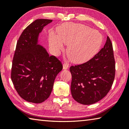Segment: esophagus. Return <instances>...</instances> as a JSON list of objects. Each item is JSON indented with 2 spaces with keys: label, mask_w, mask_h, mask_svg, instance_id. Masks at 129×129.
I'll return each instance as SVG.
<instances>
[{
  "label": "esophagus",
  "mask_w": 129,
  "mask_h": 129,
  "mask_svg": "<svg viewBox=\"0 0 129 129\" xmlns=\"http://www.w3.org/2000/svg\"><path fill=\"white\" fill-rule=\"evenodd\" d=\"M69 67V64L68 63H64V64H63V69H67Z\"/></svg>",
  "instance_id": "1"
}]
</instances>
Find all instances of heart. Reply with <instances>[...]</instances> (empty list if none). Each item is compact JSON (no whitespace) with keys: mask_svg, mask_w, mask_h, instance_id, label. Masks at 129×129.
Masks as SVG:
<instances>
[{"mask_svg":"<svg viewBox=\"0 0 129 129\" xmlns=\"http://www.w3.org/2000/svg\"><path fill=\"white\" fill-rule=\"evenodd\" d=\"M58 34L50 31L49 42L56 53L68 45L67 53L74 62H85L97 53L102 45L103 37L97 30L85 24L65 23L58 28Z\"/></svg>","mask_w":129,"mask_h":129,"instance_id":"b5f03b06","label":"heart"}]
</instances>
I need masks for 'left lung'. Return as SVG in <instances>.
Segmentation results:
<instances>
[{"instance_id":"left-lung-1","label":"left lung","mask_w":129,"mask_h":129,"mask_svg":"<svg viewBox=\"0 0 129 129\" xmlns=\"http://www.w3.org/2000/svg\"><path fill=\"white\" fill-rule=\"evenodd\" d=\"M71 93L80 104L92 105L106 96L113 84L115 61L109 36L103 48L91 60L71 66Z\"/></svg>"}]
</instances>
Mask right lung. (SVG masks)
Here are the masks:
<instances>
[{
	"instance_id": "obj_1",
	"label": "right lung",
	"mask_w": 129,
	"mask_h": 129,
	"mask_svg": "<svg viewBox=\"0 0 129 129\" xmlns=\"http://www.w3.org/2000/svg\"><path fill=\"white\" fill-rule=\"evenodd\" d=\"M52 22L40 19L30 24L20 36L14 53L11 80L20 96L31 103H42L49 97L55 78L62 69L61 61L37 44L39 34Z\"/></svg>"
}]
</instances>
